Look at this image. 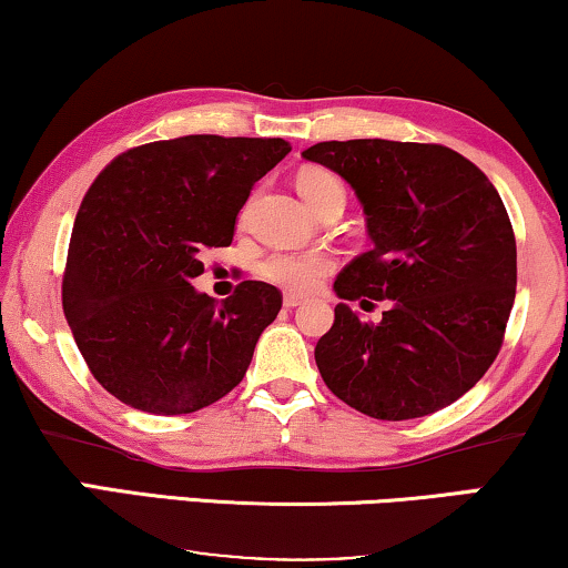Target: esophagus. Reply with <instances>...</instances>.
Returning a JSON list of instances; mask_svg holds the SVG:
<instances>
[{
	"instance_id": "1",
	"label": "esophagus",
	"mask_w": 568,
	"mask_h": 568,
	"mask_svg": "<svg viewBox=\"0 0 568 568\" xmlns=\"http://www.w3.org/2000/svg\"><path fill=\"white\" fill-rule=\"evenodd\" d=\"M302 302H305V297H302V294H294V292H286L284 294V307H300Z\"/></svg>"
}]
</instances>
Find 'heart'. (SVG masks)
<instances>
[{"label":"heart","instance_id":"obj_1","mask_svg":"<svg viewBox=\"0 0 568 568\" xmlns=\"http://www.w3.org/2000/svg\"><path fill=\"white\" fill-rule=\"evenodd\" d=\"M331 185H338L328 170L307 168L297 178V191L310 206L321 199V193ZM333 271V258L321 251H274L258 263L255 274L263 282L282 286L286 292H310L315 290L323 276Z\"/></svg>","mask_w":568,"mask_h":568}]
</instances>
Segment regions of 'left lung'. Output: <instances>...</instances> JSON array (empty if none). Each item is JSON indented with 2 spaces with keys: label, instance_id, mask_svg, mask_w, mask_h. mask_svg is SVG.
Masks as SVG:
<instances>
[{
  "label": "left lung",
  "instance_id": "obj_1",
  "mask_svg": "<svg viewBox=\"0 0 568 568\" xmlns=\"http://www.w3.org/2000/svg\"><path fill=\"white\" fill-rule=\"evenodd\" d=\"M302 158L344 178L367 214L372 247L333 290L362 305L390 302L379 323L338 302L315 346L325 385L383 422L455 403L494 364L515 305L517 243L501 196L442 144L348 139Z\"/></svg>",
  "mask_w": 568,
  "mask_h": 568
}]
</instances>
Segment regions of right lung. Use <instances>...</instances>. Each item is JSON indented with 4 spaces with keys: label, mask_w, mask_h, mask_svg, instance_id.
<instances>
[{
    "label": "right lung",
    "mask_w": 568,
    "mask_h": 568,
    "mask_svg": "<svg viewBox=\"0 0 568 568\" xmlns=\"http://www.w3.org/2000/svg\"><path fill=\"white\" fill-rule=\"evenodd\" d=\"M284 139L193 134L134 146L95 178L69 240L61 302L92 377L131 408L181 416L240 385L282 292H196L201 251L227 247L237 212Z\"/></svg>",
    "instance_id": "add662e5"
}]
</instances>
